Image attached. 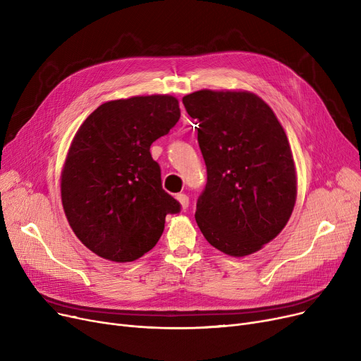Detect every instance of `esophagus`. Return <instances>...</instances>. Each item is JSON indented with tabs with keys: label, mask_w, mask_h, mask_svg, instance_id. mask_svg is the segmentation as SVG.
<instances>
[{
	"label": "esophagus",
	"mask_w": 361,
	"mask_h": 361,
	"mask_svg": "<svg viewBox=\"0 0 361 361\" xmlns=\"http://www.w3.org/2000/svg\"><path fill=\"white\" fill-rule=\"evenodd\" d=\"M177 200H178L180 204H181V209H187V207H188V197H187L184 193L177 195Z\"/></svg>",
	"instance_id": "1"
}]
</instances>
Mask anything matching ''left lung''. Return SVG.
Returning <instances> with one entry per match:
<instances>
[{"instance_id": "8db88e82", "label": "left lung", "mask_w": 361, "mask_h": 361, "mask_svg": "<svg viewBox=\"0 0 361 361\" xmlns=\"http://www.w3.org/2000/svg\"><path fill=\"white\" fill-rule=\"evenodd\" d=\"M197 118L207 181L196 222L219 252L243 257L287 225L297 199L293 152L272 108L247 90L202 89L183 98Z\"/></svg>"}]
</instances>
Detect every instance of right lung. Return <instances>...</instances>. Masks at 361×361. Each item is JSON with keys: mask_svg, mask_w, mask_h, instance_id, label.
Masks as SVG:
<instances>
[{"mask_svg": "<svg viewBox=\"0 0 361 361\" xmlns=\"http://www.w3.org/2000/svg\"><path fill=\"white\" fill-rule=\"evenodd\" d=\"M178 120L171 94L131 97L102 104L75 133L61 171V202L75 237L94 255L136 260L155 247L165 216L180 212L150 155V145Z\"/></svg>", "mask_w": 361, "mask_h": 361, "instance_id": "add662e5", "label": "right lung"}]
</instances>
